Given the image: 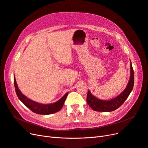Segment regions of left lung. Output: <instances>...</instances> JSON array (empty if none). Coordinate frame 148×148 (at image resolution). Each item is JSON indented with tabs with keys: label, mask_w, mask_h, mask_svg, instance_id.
Segmentation results:
<instances>
[{
	"label": "left lung",
	"mask_w": 148,
	"mask_h": 148,
	"mask_svg": "<svg viewBox=\"0 0 148 148\" xmlns=\"http://www.w3.org/2000/svg\"><path fill=\"white\" fill-rule=\"evenodd\" d=\"M130 78L127 86L120 95L113 99L103 101L92 96L90 91L88 90L86 98L88 104L91 107L92 109L98 112H111L117 109L126 101L133 88L134 71L132 63L130 64Z\"/></svg>",
	"instance_id": "8db88e82"
}]
</instances>
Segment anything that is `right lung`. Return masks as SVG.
I'll list each match as a JSON object with an SVG mask.
<instances>
[{
  "label": "right lung",
  "instance_id": "obj_1",
  "mask_svg": "<svg viewBox=\"0 0 148 148\" xmlns=\"http://www.w3.org/2000/svg\"><path fill=\"white\" fill-rule=\"evenodd\" d=\"M14 85L16 95L18 97V99L23 102L28 109H29L31 111L37 114L49 115L52 114L53 113L57 112L58 111H59L62 109V107H63L64 102L65 101L67 95H68L69 94V92H66L61 99H60L59 101L56 102L55 103H53V104H42L28 99L27 97H26L21 92L20 89L18 88L15 77Z\"/></svg>",
  "mask_w": 148,
  "mask_h": 148
}]
</instances>
